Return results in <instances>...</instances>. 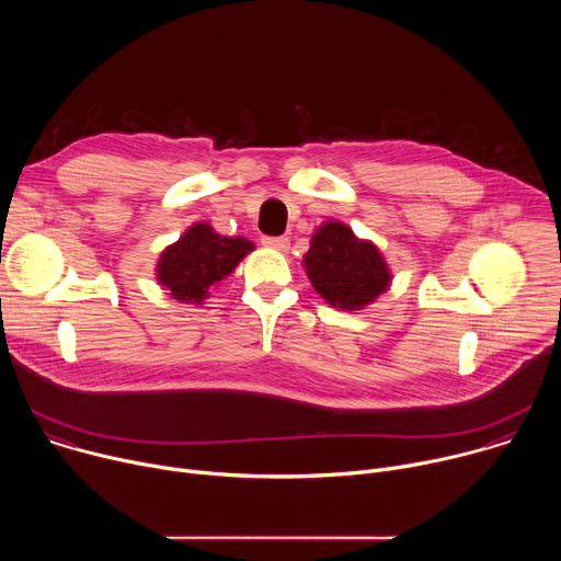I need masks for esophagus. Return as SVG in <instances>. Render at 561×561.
Returning <instances> with one entry per match:
<instances>
[{"mask_svg":"<svg viewBox=\"0 0 561 561\" xmlns=\"http://www.w3.org/2000/svg\"><path fill=\"white\" fill-rule=\"evenodd\" d=\"M262 244L266 249H275V251L286 253L290 249V239L288 237H262Z\"/></svg>","mask_w":561,"mask_h":561,"instance_id":"esophagus-1","label":"esophagus"}]
</instances>
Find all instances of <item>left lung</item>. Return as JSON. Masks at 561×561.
Segmentation results:
<instances>
[{
	"instance_id": "obj_1",
	"label": "left lung",
	"mask_w": 561,
	"mask_h": 561,
	"mask_svg": "<svg viewBox=\"0 0 561 561\" xmlns=\"http://www.w3.org/2000/svg\"><path fill=\"white\" fill-rule=\"evenodd\" d=\"M304 271L312 288L342 310H362L392 282L381 251L337 219L324 221L312 232Z\"/></svg>"
}]
</instances>
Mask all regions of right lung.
I'll use <instances>...</instances> for the list:
<instances>
[{
    "instance_id": "add662e5",
    "label": "right lung",
    "mask_w": 561,
    "mask_h": 561,
    "mask_svg": "<svg viewBox=\"0 0 561 561\" xmlns=\"http://www.w3.org/2000/svg\"><path fill=\"white\" fill-rule=\"evenodd\" d=\"M251 251L255 244L247 237L219 234L208 221H197L162 251L154 275L173 299L202 306L210 290Z\"/></svg>"
}]
</instances>
